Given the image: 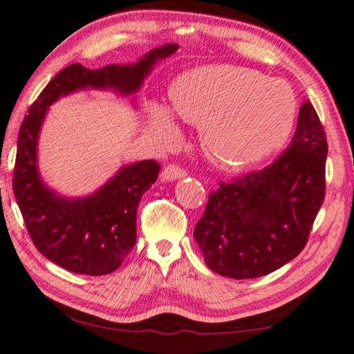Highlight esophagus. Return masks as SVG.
<instances>
[{"mask_svg":"<svg viewBox=\"0 0 354 354\" xmlns=\"http://www.w3.org/2000/svg\"><path fill=\"white\" fill-rule=\"evenodd\" d=\"M186 175H187L186 170H183L181 167L173 163V165L165 167V170L162 171V179H163V181H175V179L184 178Z\"/></svg>","mask_w":354,"mask_h":354,"instance_id":"obj_1","label":"esophagus"}]
</instances>
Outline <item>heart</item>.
Wrapping results in <instances>:
<instances>
[{
    "label": "heart",
    "mask_w": 354,
    "mask_h": 354,
    "mask_svg": "<svg viewBox=\"0 0 354 354\" xmlns=\"http://www.w3.org/2000/svg\"><path fill=\"white\" fill-rule=\"evenodd\" d=\"M179 118L201 127L208 157L226 170L257 165L277 152L290 136L297 99L290 84L237 66L192 68L171 86ZM149 128L165 146L179 141L170 109L149 106Z\"/></svg>",
    "instance_id": "b5f03b06"
}]
</instances>
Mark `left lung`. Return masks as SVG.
<instances>
[{"mask_svg":"<svg viewBox=\"0 0 354 354\" xmlns=\"http://www.w3.org/2000/svg\"><path fill=\"white\" fill-rule=\"evenodd\" d=\"M327 141L310 101L300 107L290 146L260 171L220 183L194 239L212 271L255 279L305 248L326 196Z\"/></svg>","mask_w":354,"mask_h":354,"instance_id":"left-lung-1","label":"left lung"}]
</instances>
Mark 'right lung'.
<instances>
[{
	"label": "right lung",
	"mask_w": 354,
	"mask_h": 354,
	"mask_svg": "<svg viewBox=\"0 0 354 354\" xmlns=\"http://www.w3.org/2000/svg\"><path fill=\"white\" fill-rule=\"evenodd\" d=\"M178 44L151 49L136 64L96 71L72 64L54 77L28 109L17 139L12 189L35 247L49 261L77 274L113 272L136 242V210L144 192L157 181L160 165L142 160L123 167L91 196L67 198L41 181L37 165L39 129L48 107L78 89H113L131 96L156 62L178 51Z\"/></svg>",
	"instance_id": "1"
}]
</instances>
